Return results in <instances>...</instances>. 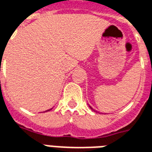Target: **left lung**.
<instances>
[{"instance_id":"obj_1","label":"left lung","mask_w":152,"mask_h":152,"mask_svg":"<svg viewBox=\"0 0 152 152\" xmlns=\"http://www.w3.org/2000/svg\"><path fill=\"white\" fill-rule=\"evenodd\" d=\"M89 107H90V109H91V110H93V111H94V112H95V110H94V109H93L92 107H90V106H89Z\"/></svg>"}]
</instances>
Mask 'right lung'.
<instances>
[{
  "label": "right lung",
  "instance_id": "obj_1",
  "mask_svg": "<svg viewBox=\"0 0 152 152\" xmlns=\"http://www.w3.org/2000/svg\"><path fill=\"white\" fill-rule=\"evenodd\" d=\"M50 110H51V109H50V110H47L46 112H49V111H50Z\"/></svg>",
  "mask_w": 152,
  "mask_h": 152
}]
</instances>
